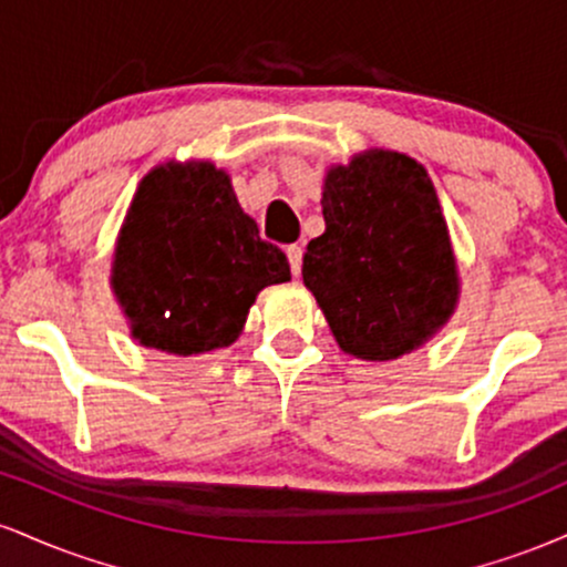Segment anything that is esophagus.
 I'll use <instances>...</instances> for the list:
<instances>
[{
	"label": "esophagus",
	"instance_id": "esophagus-1",
	"mask_svg": "<svg viewBox=\"0 0 567 567\" xmlns=\"http://www.w3.org/2000/svg\"><path fill=\"white\" fill-rule=\"evenodd\" d=\"M288 261H290V269H292V275H301V264H303V250L298 245H288Z\"/></svg>",
	"mask_w": 567,
	"mask_h": 567
}]
</instances>
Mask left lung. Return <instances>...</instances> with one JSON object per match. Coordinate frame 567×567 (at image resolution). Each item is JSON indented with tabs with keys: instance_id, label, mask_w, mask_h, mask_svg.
I'll return each mask as SVG.
<instances>
[{
	"instance_id": "obj_1",
	"label": "left lung",
	"mask_w": 567,
	"mask_h": 567,
	"mask_svg": "<svg viewBox=\"0 0 567 567\" xmlns=\"http://www.w3.org/2000/svg\"><path fill=\"white\" fill-rule=\"evenodd\" d=\"M324 231L303 252V285L341 351L400 360L451 322L458 261L432 178L392 148H365L322 181Z\"/></svg>"
}]
</instances>
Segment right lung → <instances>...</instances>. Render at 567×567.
Instances as JSON below:
<instances>
[{
	"label": "right lung",
	"mask_w": 567,
	"mask_h": 567,
	"mask_svg": "<svg viewBox=\"0 0 567 567\" xmlns=\"http://www.w3.org/2000/svg\"><path fill=\"white\" fill-rule=\"evenodd\" d=\"M279 282H290L288 258L261 239L224 167L171 159L143 175L109 275L141 347L175 357L231 347L258 292Z\"/></svg>",
	"instance_id": "1"
}]
</instances>
